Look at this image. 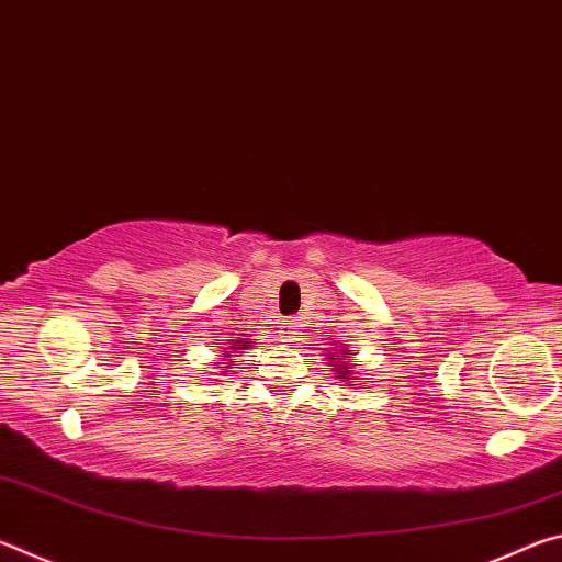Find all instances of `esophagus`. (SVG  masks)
<instances>
[{"instance_id":"esophagus-1","label":"esophagus","mask_w":562,"mask_h":562,"mask_svg":"<svg viewBox=\"0 0 562 562\" xmlns=\"http://www.w3.org/2000/svg\"><path fill=\"white\" fill-rule=\"evenodd\" d=\"M297 325H294V319H282V327H280V337L282 341H294L297 339Z\"/></svg>"}]
</instances>
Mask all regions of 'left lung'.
I'll use <instances>...</instances> for the list:
<instances>
[{"instance_id": "8db88e82", "label": "left lung", "mask_w": 562, "mask_h": 562, "mask_svg": "<svg viewBox=\"0 0 562 562\" xmlns=\"http://www.w3.org/2000/svg\"><path fill=\"white\" fill-rule=\"evenodd\" d=\"M335 369L341 374L339 379H349V376H345V374H349V367L347 364H335Z\"/></svg>"}]
</instances>
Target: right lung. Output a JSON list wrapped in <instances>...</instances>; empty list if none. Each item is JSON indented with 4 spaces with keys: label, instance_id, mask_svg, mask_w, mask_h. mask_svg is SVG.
<instances>
[{
    "label": "right lung",
    "instance_id": "add662e5",
    "mask_svg": "<svg viewBox=\"0 0 562 562\" xmlns=\"http://www.w3.org/2000/svg\"><path fill=\"white\" fill-rule=\"evenodd\" d=\"M247 345H250V341H243V347H237V345H235V347H233V349H245V347H247Z\"/></svg>",
    "mask_w": 562,
    "mask_h": 562
}]
</instances>
